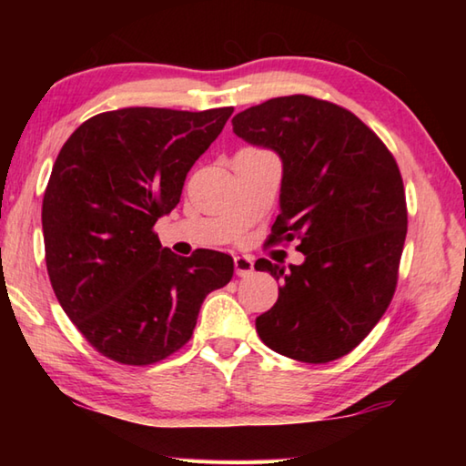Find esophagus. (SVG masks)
<instances>
[{"mask_svg": "<svg viewBox=\"0 0 466 466\" xmlns=\"http://www.w3.org/2000/svg\"><path fill=\"white\" fill-rule=\"evenodd\" d=\"M234 269L238 278H248L255 271V265H252L250 257H234Z\"/></svg>", "mask_w": 466, "mask_h": 466, "instance_id": "34e87169", "label": "esophagus"}]
</instances>
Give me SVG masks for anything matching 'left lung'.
<instances>
[{
  "label": "left lung",
  "instance_id": "left-lung-1",
  "mask_svg": "<svg viewBox=\"0 0 466 466\" xmlns=\"http://www.w3.org/2000/svg\"><path fill=\"white\" fill-rule=\"evenodd\" d=\"M234 133L283 162L281 214L269 242L298 240L302 265L255 263L281 281L257 333L306 364L339 360L364 341L397 289L407 236L405 187L389 147L351 110L291 94L242 110Z\"/></svg>",
  "mask_w": 466,
  "mask_h": 466
}]
</instances>
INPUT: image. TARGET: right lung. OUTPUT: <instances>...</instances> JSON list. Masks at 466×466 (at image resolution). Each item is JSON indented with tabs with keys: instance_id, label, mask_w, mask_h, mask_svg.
<instances>
[{
	"instance_id": "obj_1",
	"label": "right lung",
	"mask_w": 466,
	"mask_h": 466,
	"mask_svg": "<svg viewBox=\"0 0 466 466\" xmlns=\"http://www.w3.org/2000/svg\"><path fill=\"white\" fill-rule=\"evenodd\" d=\"M232 113L108 110L63 144L43 199L46 271L61 309L105 358L167 360L191 339L205 296L232 279L230 255L178 257L154 232Z\"/></svg>"
}]
</instances>
